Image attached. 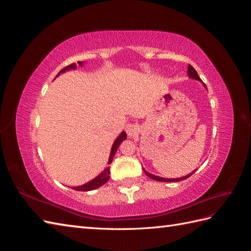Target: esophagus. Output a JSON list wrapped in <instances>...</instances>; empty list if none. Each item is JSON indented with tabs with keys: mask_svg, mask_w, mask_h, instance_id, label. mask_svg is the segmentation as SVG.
<instances>
[{
	"mask_svg": "<svg viewBox=\"0 0 251 251\" xmlns=\"http://www.w3.org/2000/svg\"><path fill=\"white\" fill-rule=\"evenodd\" d=\"M138 131H139V127L136 124H127L126 126V132L128 137H133V136H135L138 133Z\"/></svg>",
	"mask_w": 251,
	"mask_h": 251,
	"instance_id": "esophagus-1",
	"label": "esophagus"
}]
</instances>
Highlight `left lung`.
Masks as SVG:
<instances>
[{
	"mask_svg": "<svg viewBox=\"0 0 251 251\" xmlns=\"http://www.w3.org/2000/svg\"><path fill=\"white\" fill-rule=\"evenodd\" d=\"M187 73H188V75H189V77L191 78H194V79H198V80H200L201 81V78L199 77V75H198V73H197V71L194 69V67L192 66V65H188V70H187ZM205 86V85H204ZM206 87V86H205ZM143 171H144V173H146V175L148 177H150L151 179H153V180H156V181H161V182H176V181H181V180H185V179H187L188 177H191L192 175L195 173V172H193V173H191L189 175H186L185 177H182V178H177V179H165V178H161V177H158V176H155V175H151V174H150V173H148L146 170L143 169Z\"/></svg>",
	"mask_w": 251,
	"mask_h": 251,
	"instance_id": "left-lung-1",
	"label": "left lung"
}]
</instances>
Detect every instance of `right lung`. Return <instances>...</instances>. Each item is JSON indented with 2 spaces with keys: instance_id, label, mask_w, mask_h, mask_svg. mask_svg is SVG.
I'll return each instance as SVG.
<instances>
[{
  "instance_id": "add662e5",
  "label": "right lung",
  "mask_w": 251,
  "mask_h": 251,
  "mask_svg": "<svg viewBox=\"0 0 251 251\" xmlns=\"http://www.w3.org/2000/svg\"><path fill=\"white\" fill-rule=\"evenodd\" d=\"M77 63H78L79 66L82 65V62H77ZM75 68H76V64H75V63H73V64H71V65H69V66H67V67L64 68V69H62V70H60V71L57 73L56 76H58V75H59L60 73H64V72H66V71H68V70H70V69H75ZM125 139H126V132H123V133H121V134L118 136L117 139H116L115 141H114L112 150H111V155H110V159H109V164L112 162L113 157L115 156V153H116V151H117V149H118V147H119V144H120L121 142H123ZM109 178H110V166H108V168L105 169V170L100 175V176H97V177H96L95 179H93L92 181H90V182H88V183L83 184V185H81V186L72 187V188L75 189V191H80V192L92 191V189L98 188L100 186L103 185L104 183H107Z\"/></svg>"
}]
</instances>
